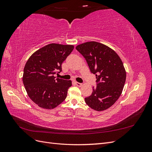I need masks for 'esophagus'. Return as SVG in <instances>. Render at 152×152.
Returning <instances> with one entry per match:
<instances>
[{"mask_svg":"<svg viewBox=\"0 0 152 152\" xmlns=\"http://www.w3.org/2000/svg\"><path fill=\"white\" fill-rule=\"evenodd\" d=\"M75 84H76L77 86H79V87H81V86H82V83H80V82H75Z\"/></svg>","mask_w":152,"mask_h":152,"instance_id":"esophagus-1","label":"esophagus"}]
</instances>
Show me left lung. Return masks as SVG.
I'll return each instance as SVG.
<instances>
[{
	"instance_id": "left-lung-1",
	"label": "left lung",
	"mask_w": 152,
	"mask_h": 152,
	"mask_svg": "<svg viewBox=\"0 0 152 152\" xmlns=\"http://www.w3.org/2000/svg\"><path fill=\"white\" fill-rule=\"evenodd\" d=\"M76 49L96 77V87L85 98L86 104L96 111L108 109L120 97L125 84L126 72L121 59L113 49L94 41L78 45Z\"/></svg>"
}]
</instances>
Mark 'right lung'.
I'll return each mask as SVG.
<instances>
[{"instance_id": "add662e5", "label": "right lung", "mask_w": 152, "mask_h": 152, "mask_svg": "<svg viewBox=\"0 0 152 152\" xmlns=\"http://www.w3.org/2000/svg\"><path fill=\"white\" fill-rule=\"evenodd\" d=\"M74 48L72 45L50 44L29 58L23 70V82L30 98L39 107L53 109L66 98L71 80L54 77Z\"/></svg>"}]
</instances>
